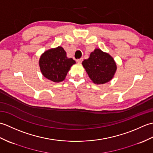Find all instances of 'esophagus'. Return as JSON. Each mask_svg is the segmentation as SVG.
Masks as SVG:
<instances>
[{
	"instance_id": "obj_1",
	"label": "esophagus",
	"mask_w": 153,
	"mask_h": 153,
	"mask_svg": "<svg viewBox=\"0 0 153 153\" xmlns=\"http://www.w3.org/2000/svg\"><path fill=\"white\" fill-rule=\"evenodd\" d=\"M82 61H83V58H79V59L77 60V62L79 63V64H81L82 62Z\"/></svg>"
}]
</instances>
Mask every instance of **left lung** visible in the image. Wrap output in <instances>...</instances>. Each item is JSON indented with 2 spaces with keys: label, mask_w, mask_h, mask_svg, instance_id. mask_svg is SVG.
<instances>
[{
  "label": "left lung",
  "mask_w": 153,
  "mask_h": 153,
  "mask_svg": "<svg viewBox=\"0 0 153 153\" xmlns=\"http://www.w3.org/2000/svg\"><path fill=\"white\" fill-rule=\"evenodd\" d=\"M82 65L91 80L97 85L110 82L117 70L116 63L113 57L100 48H95L90 54L88 59L82 62Z\"/></svg>",
  "instance_id": "8db88e82"
}]
</instances>
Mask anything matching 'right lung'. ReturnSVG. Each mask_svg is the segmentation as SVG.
Masks as SVG:
<instances>
[{"instance_id":"add662e5","label":"right lung","mask_w":153,"mask_h":153,"mask_svg":"<svg viewBox=\"0 0 153 153\" xmlns=\"http://www.w3.org/2000/svg\"><path fill=\"white\" fill-rule=\"evenodd\" d=\"M75 64L76 61L68 58L66 52L60 46L45 51L39 61L43 76L55 83L64 81L71 66Z\"/></svg>"}]
</instances>
